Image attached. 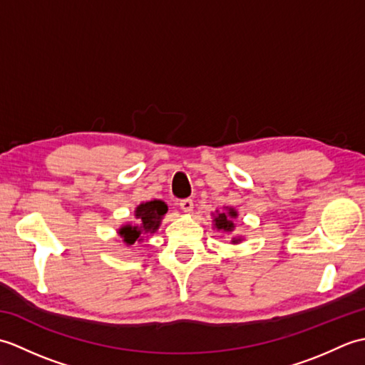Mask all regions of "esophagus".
Returning a JSON list of instances; mask_svg holds the SVG:
<instances>
[{
    "label": "esophagus",
    "mask_w": 365,
    "mask_h": 365,
    "mask_svg": "<svg viewBox=\"0 0 365 365\" xmlns=\"http://www.w3.org/2000/svg\"><path fill=\"white\" fill-rule=\"evenodd\" d=\"M180 208L185 213H191L192 208H195V204H192L191 199H183L180 200Z\"/></svg>",
    "instance_id": "obj_1"
}]
</instances>
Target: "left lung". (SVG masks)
Listing matches in <instances>:
<instances>
[{
  "label": "left lung",
  "mask_w": 365,
  "mask_h": 365,
  "mask_svg": "<svg viewBox=\"0 0 365 365\" xmlns=\"http://www.w3.org/2000/svg\"><path fill=\"white\" fill-rule=\"evenodd\" d=\"M212 216H213V229H216L218 232H222V234H232V232L235 230L234 220L238 218V212L234 207H224L221 212L215 210V213H212ZM242 242H243L242 237L230 238L232 245H238Z\"/></svg>",
  "instance_id": "obj_1"
}]
</instances>
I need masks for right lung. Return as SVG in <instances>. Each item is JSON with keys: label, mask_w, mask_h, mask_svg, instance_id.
Instances as JSON below:
<instances>
[{"label": "right lung", "mask_w": 365, "mask_h": 365, "mask_svg": "<svg viewBox=\"0 0 365 365\" xmlns=\"http://www.w3.org/2000/svg\"><path fill=\"white\" fill-rule=\"evenodd\" d=\"M168 213V205L161 199L147 200L135 208V220L122 224L118 229V237L127 246L141 243L149 235L157 234L160 224Z\"/></svg>", "instance_id": "obj_1"}]
</instances>
